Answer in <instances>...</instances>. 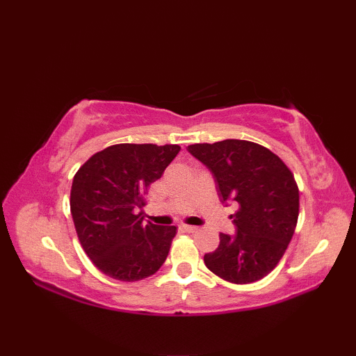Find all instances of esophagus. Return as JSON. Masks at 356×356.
<instances>
[{
  "instance_id": "obj_1",
  "label": "esophagus",
  "mask_w": 356,
  "mask_h": 356,
  "mask_svg": "<svg viewBox=\"0 0 356 356\" xmlns=\"http://www.w3.org/2000/svg\"><path fill=\"white\" fill-rule=\"evenodd\" d=\"M180 228H182L185 232H195V231H197V228H195V226H191V225H182Z\"/></svg>"
}]
</instances>
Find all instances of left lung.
Wrapping results in <instances>:
<instances>
[{
  "mask_svg": "<svg viewBox=\"0 0 356 356\" xmlns=\"http://www.w3.org/2000/svg\"><path fill=\"white\" fill-rule=\"evenodd\" d=\"M188 151L213 174L225 205H238L231 216L236 234L220 232V245L203 257L207 268L236 284L266 277L297 226L300 194L293 174L270 149L249 140L194 143Z\"/></svg>",
  "mask_w": 356,
  "mask_h": 356,
  "instance_id": "obj_1",
  "label": "left lung"
}]
</instances>
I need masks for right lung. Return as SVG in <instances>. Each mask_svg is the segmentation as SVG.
<instances>
[{
	"label": "right lung",
	"mask_w": 356,
	"mask_h": 356,
	"mask_svg": "<svg viewBox=\"0 0 356 356\" xmlns=\"http://www.w3.org/2000/svg\"><path fill=\"white\" fill-rule=\"evenodd\" d=\"M179 145L118 143L93 154L74 174L70 211L78 238L95 266L120 282L156 274L176 226L143 222L148 186L162 177Z\"/></svg>",
	"instance_id": "right-lung-1"
}]
</instances>
